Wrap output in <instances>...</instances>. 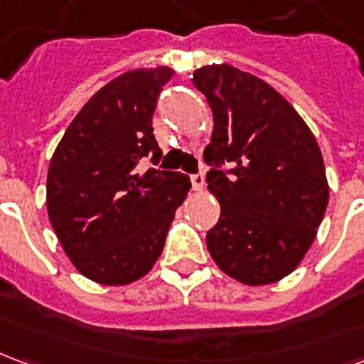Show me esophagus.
<instances>
[{"label": "esophagus", "mask_w": 364, "mask_h": 364, "mask_svg": "<svg viewBox=\"0 0 364 364\" xmlns=\"http://www.w3.org/2000/svg\"><path fill=\"white\" fill-rule=\"evenodd\" d=\"M191 183H193V189L200 191L203 187H205V175H203V173L191 175Z\"/></svg>", "instance_id": "1"}]
</instances>
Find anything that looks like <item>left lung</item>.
Instances as JSON below:
<instances>
[{
    "mask_svg": "<svg viewBox=\"0 0 364 364\" xmlns=\"http://www.w3.org/2000/svg\"><path fill=\"white\" fill-rule=\"evenodd\" d=\"M193 83L214 117L205 161L220 218L206 247L244 284L281 281L304 259L328 208L320 146L294 107L255 75L213 64L195 70ZM224 163L230 172L220 169Z\"/></svg>",
    "mask_w": 364,
    "mask_h": 364,
    "instance_id": "8db88e82",
    "label": "left lung"
}]
</instances>
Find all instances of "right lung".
Returning <instances> with one entry per match:
<instances>
[{
	"label": "right lung",
	"mask_w": 364,
	"mask_h": 364,
	"mask_svg": "<svg viewBox=\"0 0 364 364\" xmlns=\"http://www.w3.org/2000/svg\"><path fill=\"white\" fill-rule=\"evenodd\" d=\"M171 68H140L97 91L64 132L46 179L48 218L75 269L120 287L150 273L191 189L179 171L138 166L161 158L151 117Z\"/></svg>",
	"instance_id": "1"
}]
</instances>
